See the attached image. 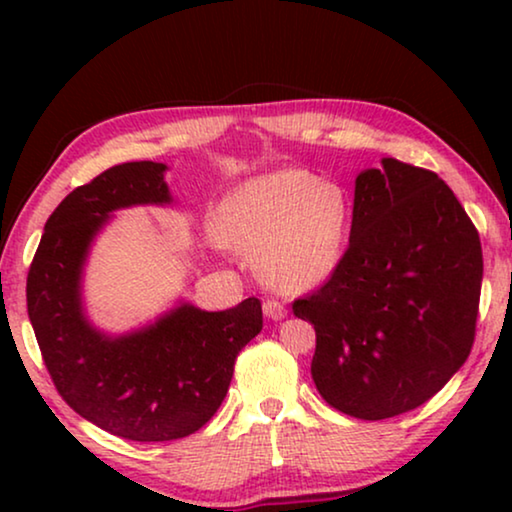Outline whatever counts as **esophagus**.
<instances>
[{
  "label": "esophagus",
  "mask_w": 512,
  "mask_h": 512,
  "mask_svg": "<svg viewBox=\"0 0 512 512\" xmlns=\"http://www.w3.org/2000/svg\"><path fill=\"white\" fill-rule=\"evenodd\" d=\"M263 314L268 319H275V321H279V319H284L286 317V307H284V303H279V300H275V298H268L263 303Z\"/></svg>",
  "instance_id": "obj_1"
}]
</instances>
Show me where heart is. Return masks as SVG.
Returning <instances> with one entry per match:
<instances>
[{"instance_id": "heart-1", "label": "heart", "mask_w": 512, "mask_h": 512, "mask_svg": "<svg viewBox=\"0 0 512 512\" xmlns=\"http://www.w3.org/2000/svg\"><path fill=\"white\" fill-rule=\"evenodd\" d=\"M352 207L345 188L296 167L244 181L223 200L219 230L228 247L256 256L272 289L305 293L338 272Z\"/></svg>"}]
</instances>
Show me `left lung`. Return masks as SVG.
Returning a JSON list of instances; mask_svg holds the SVG:
<instances>
[{
	"mask_svg": "<svg viewBox=\"0 0 512 512\" xmlns=\"http://www.w3.org/2000/svg\"><path fill=\"white\" fill-rule=\"evenodd\" d=\"M480 286L478 230L436 172L363 170L338 272L293 303L317 331L319 394L370 422L419 408L471 354Z\"/></svg>",
	"mask_w": 512,
	"mask_h": 512,
	"instance_id": "8db88e82",
	"label": "left lung"
}]
</instances>
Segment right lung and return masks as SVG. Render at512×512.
<instances>
[{
	"mask_svg": "<svg viewBox=\"0 0 512 512\" xmlns=\"http://www.w3.org/2000/svg\"><path fill=\"white\" fill-rule=\"evenodd\" d=\"M163 163L109 167L48 216L27 275V314L41 356L69 408L137 443L191 436L228 394L237 354L263 328L261 300L221 312L181 300L123 335L90 324L81 279L95 237L116 209L170 205Z\"/></svg>",
	"mask_w": 512,
	"mask_h": 512,
	"instance_id": "add662e5",
	"label": "right lung"
}]
</instances>
